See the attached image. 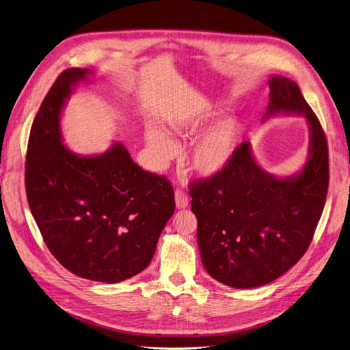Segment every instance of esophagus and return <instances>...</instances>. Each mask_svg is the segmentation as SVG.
Returning a JSON list of instances; mask_svg holds the SVG:
<instances>
[{"label": "esophagus", "mask_w": 350, "mask_h": 350, "mask_svg": "<svg viewBox=\"0 0 350 350\" xmlns=\"http://www.w3.org/2000/svg\"><path fill=\"white\" fill-rule=\"evenodd\" d=\"M174 197H176V207L178 210H185V208L189 207L190 201H189V197H187V194L185 191H183V190H176Z\"/></svg>", "instance_id": "obj_1"}]
</instances>
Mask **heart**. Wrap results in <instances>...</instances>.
Returning a JSON list of instances; mask_svg holds the SVG:
<instances>
[{
	"instance_id": "obj_1",
	"label": "heart",
	"mask_w": 350,
	"mask_h": 350,
	"mask_svg": "<svg viewBox=\"0 0 350 350\" xmlns=\"http://www.w3.org/2000/svg\"><path fill=\"white\" fill-rule=\"evenodd\" d=\"M218 116L219 110L213 107L186 112L169 122V131L174 137L193 139L208 129ZM240 132V123L235 119L219 120L196 142L190 153L191 169L208 178L221 174L235 156ZM144 140L159 163L169 161L177 153L176 140L159 124L146 126Z\"/></svg>"
}]
</instances>
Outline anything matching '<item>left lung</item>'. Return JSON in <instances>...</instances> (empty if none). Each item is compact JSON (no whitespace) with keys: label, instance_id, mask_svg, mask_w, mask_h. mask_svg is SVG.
<instances>
[{"label":"left lung","instance_id":"8db88e82","mask_svg":"<svg viewBox=\"0 0 350 350\" xmlns=\"http://www.w3.org/2000/svg\"><path fill=\"white\" fill-rule=\"evenodd\" d=\"M262 120L304 116L308 157L299 172L275 176L264 170L250 142L238 147L228 167L191 187L201 261L214 280L247 289L269 284L306 252L323 211L329 185L327 144L321 123L299 86L272 75Z\"/></svg>","mask_w":350,"mask_h":350}]
</instances>
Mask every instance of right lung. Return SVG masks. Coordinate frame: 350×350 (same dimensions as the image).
I'll list each match as a JSON object with an SVG mask.
<instances>
[{"mask_svg":"<svg viewBox=\"0 0 350 350\" xmlns=\"http://www.w3.org/2000/svg\"><path fill=\"white\" fill-rule=\"evenodd\" d=\"M90 69L72 68L55 81L31 127L25 187L31 213L52 255L85 280L118 284L150 264L159 237L174 213V191L147 173L124 144L99 154L68 149L61 120Z\"/></svg>","mask_w":350,"mask_h":350,"instance_id":"add662e5","label":"right lung"}]
</instances>
